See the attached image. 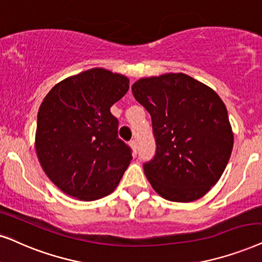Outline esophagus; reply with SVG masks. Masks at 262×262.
<instances>
[{"label":"esophagus","mask_w":262,"mask_h":262,"mask_svg":"<svg viewBox=\"0 0 262 262\" xmlns=\"http://www.w3.org/2000/svg\"><path fill=\"white\" fill-rule=\"evenodd\" d=\"M130 147L132 148V151H134L135 154H137V150H138V145H137V142H136L135 139H132V141H130Z\"/></svg>","instance_id":"1"}]
</instances>
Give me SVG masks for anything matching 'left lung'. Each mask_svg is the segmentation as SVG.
Wrapping results in <instances>:
<instances>
[{
	"label": "left lung",
	"mask_w": 262,
	"mask_h": 262,
	"mask_svg": "<svg viewBox=\"0 0 262 262\" xmlns=\"http://www.w3.org/2000/svg\"><path fill=\"white\" fill-rule=\"evenodd\" d=\"M131 89L151 117L156 152L143 168L152 189L173 202L201 199L220 179L233 147L223 100L184 73L141 78Z\"/></svg>",
	"instance_id": "8db88e82"
}]
</instances>
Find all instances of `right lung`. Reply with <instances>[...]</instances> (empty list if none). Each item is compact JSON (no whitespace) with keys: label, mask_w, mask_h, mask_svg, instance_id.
Masks as SVG:
<instances>
[{"label":"right lung","mask_w":262,"mask_h":262,"mask_svg":"<svg viewBox=\"0 0 262 262\" xmlns=\"http://www.w3.org/2000/svg\"><path fill=\"white\" fill-rule=\"evenodd\" d=\"M127 77L91 69L57 83L37 115L35 147L44 173L80 201L110 195L132 160L118 138L111 107L128 90Z\"/></svg>","instance_id":"right-lung-1"}]
</instances>
